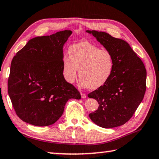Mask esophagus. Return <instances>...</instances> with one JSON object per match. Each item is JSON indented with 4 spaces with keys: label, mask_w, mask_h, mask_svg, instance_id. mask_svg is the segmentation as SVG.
I'll return each instance as SVG.
<instances>
[{
    "label": "esophagus",
    "mask_w": 159,
    "mask_h": 159,
    "mask_svg": "<svg viewBox=\"0 0 159 159\" xmlns=\"http://www.w3.org/2000/svg\"><path fill=\"white\" fill-rule=\"evenodd\" d=\"M80 95H81V98H82L83 99H84V98H86V94L81 93H80Z\"/></svg>",
    "instance_id": "esophagus-1"
}]
</instances>
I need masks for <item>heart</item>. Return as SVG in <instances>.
Segmentation results:
<instances>
[{
	"instance_id": "b5f03b06",
	"label": "heart",
	"mask_w": 159,
	"mask_h": 159,
	"mask_svg": "<svg viewBox=\"0 0 159 159\" xmlns=\"http://www.w3.org/2000/svg\"><path fill=\"white\" fill-rule=\"evenodd\" d=\"M114 65V57L109 51L82 41L71 45L69 55H64L62 73L67 82L73 83L80 69V85L97 89L108 81Z\"/></svg>"
}]
</instances>
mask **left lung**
Returning a JSON list of instances; mask_svg holds the SVG:
<instances>
[{"label":"left lung","mask_w":159,"mask_h":159,"mask_svg":"<svg viewBox=\"0 0 159 159\" xmlns=\"http://www.w3.org/2000/svg\"><path fill=\"white\" fill-rule=\"evenodd\" d=\"M114 57V70L108 81L88 95L95 99L98 109L90 118L104 128L122 125L133 116L144 98L147 71L141 59L127 42L106 32L89 31Z\"/></svg>","instance_id":"1"}]
</instances>
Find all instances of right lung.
<instances>
[{"label":"right lung","mask_w":159,"mask_h":159,"mask_svg":"<svg viewBox=\"0 0 159 159\" xmlns=\"http://www.w3.org/2000/svg\"><path fill=\"white\" fill-rule=\"evenodd\" d=\"M71 34L64 30L34 38L13 57L8 95L23 121L36 126L52 125L69 99L81 98L62 73L63 47Z\"/></svg>","instance_id":"1"}]
</instances>
